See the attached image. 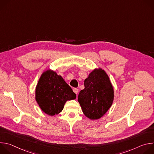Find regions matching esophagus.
Segmentation results:
<instances>
[{
	"mask_svg": "<svg viewBox=\"0 0 154 154\" xmlns=\"http://www.w3.org/2000/svg\"><path fill=\"white\" fill-rule=\"evenodd\" d=\"M73 91H74L76 94H78V92H79V90L77 89V88H74V89H73Z\"/></svg>",
	"mask_w": 154,
	"mask_h": 154,
	"instance_id": "1",
	"label": "esophagus"
}]
</instances>
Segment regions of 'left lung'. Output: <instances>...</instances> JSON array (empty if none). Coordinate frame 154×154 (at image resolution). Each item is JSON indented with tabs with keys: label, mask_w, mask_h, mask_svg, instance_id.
I'll return each mask as SVG.
<instances>
[{
	"label": "left lung",
	"mask_w": 154,
	"mask_h": 154,
	"mask_svg": "<svg viewBox=\"0 0 154 154\" xmlns=\"http://www.w3.org/2000/svg\"><path fill=\"white\" fill-rule=\"evenodd\" d=\"M85 88L78 96L83 114L91 120L102 118L112 105L114 89L106 72L100 68L93 70L84 81Z\"/></svg>",
	"instance_id": "1"
}]
</instances>
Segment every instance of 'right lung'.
Returning <instances> with one entry per match:
<instances>
[{
  "label": "right lung",
  "mask_w": 154,
  "mask_h": 154,
  "mask_svg": "<svg viewBox=\"0 0 154 154\" xmlns=\"http://www.w3.org/2000/svg\"><path fill=\"white\" fill-rule=\"evenodd\" d=\"M75 98L71 88L55 71L49 69L42 73L35 88V100L44 113L55 116L62 112L66 101Z\"/></svg>",
  "instance_id": "add662e5"
}]
</instances>
